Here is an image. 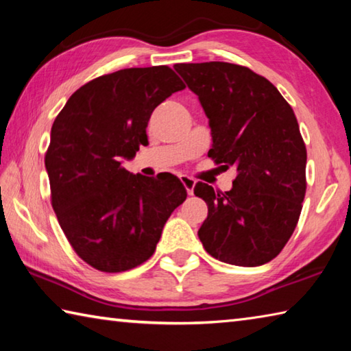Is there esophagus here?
Here are the masks:
<instances>
[{
	"instance_id": "34e87169",
	"label": "esophagus",
	"mask_w": 351,
	"mask_h": 351,
	"mask_svg": "<svg viewBox=\"0 0 351 351\" xmlns=\"http://www.w3.org/2000/svg\"><path fill=\"white\" fill-rule=\"evenodd\" d=\"M180 180H181V182H182L184 189L187 190V193H189V195H193V187H195V180H193V178L182 175V176H180Z\"/></svg>"
}]
</instances>
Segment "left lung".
I'll list each match as a JSON object with an SVG mask.
<instances>
[{
    "mask_svg": "<svg viewBox=\"0 0 351 351\" xmlns=\"http://www.w3.org/2000/svg\"><path fill=\"white\" fill-rule=\"evenodd\" d=\"M175 69L209 117V158L239 171L229 192L195 186L209 209L199 240L224 263H268L293 235L306 192V147L294 111L268 79L246 66L207 62Z\"/></svg>",
    "mask_w": 351,
    "mask_h": 351,
    "instance_id": "obj_1",
    "label": "left lung"
}]
</instances>
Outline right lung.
I'll return each instance as SVG.
<instances>
[{"mask_svg":"<svg viewBox=\"0 0 351 351\" xmlns=\"http://www.w3.org/2000/svg\"><path fill=\"white\" fill-rule=\"evenodd\" d=\"M184 88L169 66L121 69L80 86L52 123L45 154L52 209L75 254L94 269L144 263L186 201L171 173L147 178L122 167L148 144L153 110Z\"/></svg>","mask_w":351,"mask_h":351,"instance_id":"1","label":"right lung"}]
</instances>
